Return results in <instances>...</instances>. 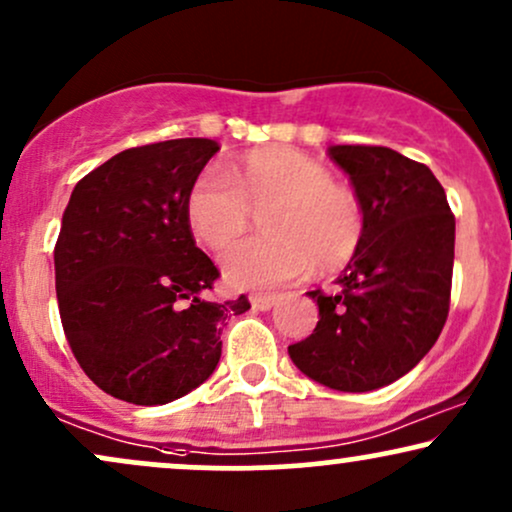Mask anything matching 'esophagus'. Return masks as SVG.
Wrapping results in <instances>:
<instances>
[{"instance_id": "esophagus-1", "label": "esophagus", "mask_w": 512, "mask_h": 512, "mask_svg": "<svg viewBox=\"0 0 512 512\" xmlns=\"http://www.w3.org/2000/svg\"><path fill=\"white\" fill-rule=\"evenodd\" d=\"M276 295H262V293H255V295H250V305L255 307V310H260V312H267V310H272V307L276 305Z\"/></svg>"}]
</instances>
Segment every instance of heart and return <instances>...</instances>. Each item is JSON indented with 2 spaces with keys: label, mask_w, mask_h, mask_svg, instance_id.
I'll return each instance as SVG.
<instances>
[{
  "label": "heart",
  "mask_w": 512,
  "mask_h": 512,
  "mask_svg": "<svg viewBox=\"0 0 512 512\" xmlns=\"http://www.w3.org/2000/svg\"><path fill=\"white\" fill-rule=\"evenodd\" d=\"M264 212L269 233L238 240L221 255L233 288H274L303 276L312 262L338 267L362 238V209L348 188L334 183L324 164L293 150L245 155L233 176L209 166L186 197V217L197 240L221 250L248 226L252 207Z\"/></svg>",
  "instance_id": "heart-1"
}]
</instances>
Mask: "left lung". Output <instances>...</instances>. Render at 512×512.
<instances>
[{"instance_id": "obj_1", "label": "left lung", "mask_w": 512, "mask_h": 512, "mask_svg": "<svg viewBox=\"0 0 512 512\" xmlns=\"http://www.w3.org/2000/svg\"><path fill=\"white\" fill-rule=\"evenodd\" d=\"M362 209V238L336 293L310 291L319 322L288 346L293 365L334 391L365 393L408 374L448 317L455 217L429 166L389 147L331 145Z\"/></svg>"}]
</instances>
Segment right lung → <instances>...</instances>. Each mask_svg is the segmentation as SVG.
<instances>
[{"label":"right lung","mask_w":512,"mask_h":512,"mask_svg":"<svg viewBox=\"0 0 512 512\" xmlns=\"http://www.w3.org/2000/svg\"><path fill=\"white\" fill-rule=\"evenodd\" d=\"M217 140L131 147L80 178L57 248L59 315L83 372L109 396L164 405L217 369L221 326L245 295L205 298L219 272L195 245L186 197Z\"/></svg>","instance_id":"1"}]
</instances>
